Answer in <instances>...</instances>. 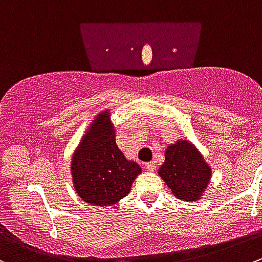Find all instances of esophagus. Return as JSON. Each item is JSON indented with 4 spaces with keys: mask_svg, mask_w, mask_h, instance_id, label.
I'll list each match as a JSON object with an SVG mask.
<instances>
[{
    "mask_svg": "<svg viewBox=\"0 0 262 262\" xmlns=\"http://www.w3.org/2000/svg\"><path fill=\"white\" fill-rule=\"evenodd\" d=\"M144 166H145V170L148 171H154L157 168V164L154 163V162H146Z\"/></svg>",
    "mask_w": 262,
    "mask_h": 262,
    "instance_id": "1",
    "label": "esophagus"
}]
</instances>
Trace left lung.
I'll list each match as a JSON object with an SVG mask.
<instances>
[{"label":"left lung","instance_id":"8db88e82","mask_svg":"<svg viewBox=\"0 0 262 262\" xmlns=\"http://www.w3.org/2000/svg\"><path fill=\"white\" fill-rule=\"evenodd\" d=\"M176 198L196 201L210 183L211 168L189 141H178L167 148L164 163L158 171Z\"/></svg>","mask_w":262,"mask_h":262}]
</instances>
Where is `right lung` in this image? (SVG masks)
<instances>
[{
	"label": "right lung",
	"mask_w": 262,
	"mask_h": 262,
	"mask_svg": "<svg viewBox=\"0 0 262 262\" xmlns=\"http://www.w3.org/2000/svg\"><path fill=\"white\" fill-rule=\"evenodd\" d=\"M141 172L136 162L127 161L116 145L108 112L100 113L81 140L72 161L74 188L94 206H112L126 196Z\"/></svg>",
	"instance_id": "add662e5"
}]
</instances>
